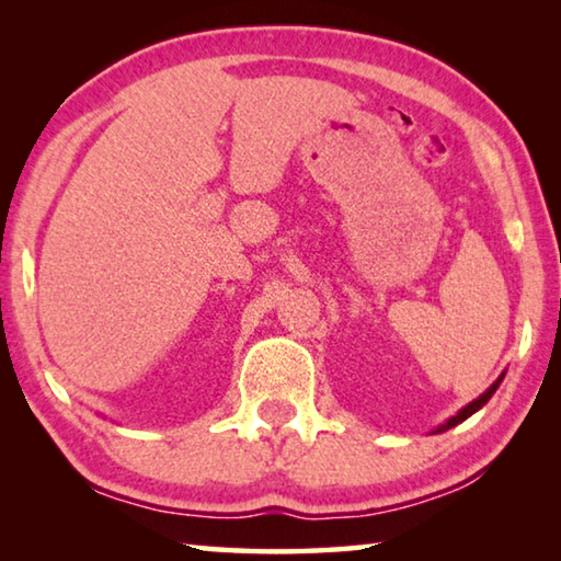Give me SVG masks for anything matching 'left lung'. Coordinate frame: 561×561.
Segmentation results:
<instances>
[{"label":"left lung","mask_w":561,"mask_h":561,"mask_svg":"<svg viewBox=\"0 0 561 561\" xmlns=\"http://www.w3.org/2000/svg\"><path fill=\"white\" fill-rule=\"evenodd\" d=\"M502 376H505V374H502ZM502 376L497 378V381H495V383H492V386L488 388V391H485V393H482L480 398H474V401H472V403H468V405H465V408H462V411H458V415H453V417H448V421H445V423L440 425V428H435V433H443V431H448V428H453V425H458V423H462V421H465V417H470L472 413H478V411H480V408H482V405H485V403L490 401V398H492V393H495V391H497V386L502 383Z\"/></svg>","instance_id":"left-lung-1"}]
</instances>
